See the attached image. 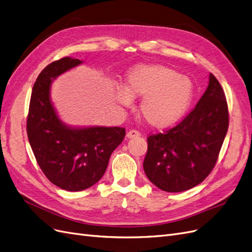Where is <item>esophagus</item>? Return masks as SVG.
Masks as SVG:
<instances>
[{
    "label": "esophagus",
    "mask_w": 252,
    "mask_h": 252,
    "mask_svg": "<svg viewBox=\"0 0 252 252\" xmlns=\"http://www.w3.org/2000/svg\"><path fill=\"white\" fill-rule=\"evenodd\" d=\"M139 136H141L140 132L136 131V129H131V131H128L126 134V137L128 138V139H131V138H135V137H139Z\"/></svg>",
    "instance_id": "34e87169"
}]
</instances>
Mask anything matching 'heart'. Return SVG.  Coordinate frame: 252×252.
<instances>
[{"mask_svg":"<svg viewBox=\"0 0 252 252\" xmlns=\"http://www.w3.org/2000/svg\"><path fill=\"white\" fill-rule=\"evenodd\" d=\"M192 95L193 87L188 77L161 64H148L127 73L126 89H119L117 100L129 107L132 97H143L139 107L141 117L153 127L164 128L183 116Z\"/></svg>","mask_w":252,"mask_h":252,"instance_id":"heart-1","label":"heart"}]
</instances>
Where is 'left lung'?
Here are the masks:
<instances>
[{"label":"left lung","instance_id":"obj_1","mask_svg":"<svg viewBox=\"0 0 252 252\" xmlns=\"http://www.w3.org/2000/svg\"><path fill=\"white\" fill-rule=\"evenodd\" d=\"M228 124L225 93L210 73L206 91L189 114L165 133L149 136L143 161L149 180L168 192L201 183L216 165Z\"/></svg>","mask_w":252,"mask_h":252}]
</instances>
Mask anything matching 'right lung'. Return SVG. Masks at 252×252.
<instances>
[{
	"label": "right lung",
	"mask_w": 252,
	"mask_h": 252,
	"mask_svg": "<svg viewBox=\"0 0 252 252\" xmlns=\"http://www.w3.org/2000/svg\"><path fill=\"white\" fill-rule=\"evenodd\" d=\"M82 63L63 58L48 64L32 89L27 117L28 139L40 169L50 182L69 191L98 182L126 136L125 127H71L60 119L50 98L51 84Z\"/></svg>",
	"instance_id": "right-lung-1"
}]
</instances>
